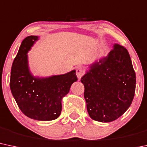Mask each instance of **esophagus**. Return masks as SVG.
Masks as SVG:
<instances>
[{"label": "esophagus", "mask_w": 147, "mask_h": 147, "mask_svg": "<svg viewBox=\"0 0 147 147\" xmlns=\"http://www.w3.org/2000/svg\"><path fill=\"white\" fill-rule=\"evenodd\" d=\"M76 75H77V78H78V80H80V79L82 78V77L84 75V71L81 67H77V70H76Z\"/></svg>", "instance_id": "obj_1"}]
</instances>
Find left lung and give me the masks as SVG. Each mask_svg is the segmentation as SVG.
Segmentation results:
<instances>
[{"label": "left lung", "mask_w": 147, "mask_h": 147, "mask_svg": "<svg viewBox=\"0 0 147 147\" xmlns=\"http://www.w3.org/2000/svg\"><path fill=\"white\" fill-rule=\"evenodd\" d=\"M81 82L90 117L105 123L117 119L135 96L136 76L128 51L114 44L107 56L89 65Z\"/></svg>", "instance_id": "left-lung-1"}]
</instances>
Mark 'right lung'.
<instances>
[{
	"mask_svg": "<svg viewBox=\"0 0 147 147\" xmlns=\"http://www.w3.org/2000/svg\"><path fill=\"white\" fill-rule=\"evenodd\" d=\"M39 37L30 35L22 42L11 69V92L26 116L38 121H52L60 116L62 100L77 81L76 70L49 77L34 76L30 72L28 52Z\"/></svg>",
	"mask_w": 147,
	"mask_h": 147,
	"instance_id": "obj_1",
	"label": "right lung"
}]
</instances>
